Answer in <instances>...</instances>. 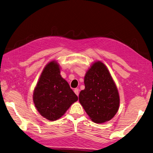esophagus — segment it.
Returning a JSON list of instances; mask_svg holds the SVG:
<instances>
[{"label": "esophagus", "mask_w": 153, "mask_h": 153, "mask_svg": "<svg viewBox=\"0 0 153 153\" xmlns=\"http://www.w3.org/2000/svg\"><path fill=\"white\" fill-rule=\"evenodd\" d=\"M74 92H75V94H76L77 96L79 95V89H78V88H75V89H74Z\"/></svg>", "instance_id": "1"}]
</instances>
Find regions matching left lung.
Segmentation results:
<instances>
[{"mask_svg": "<svg viewBox=\"0 0 153 153\" xmlns=\"http://www.w3.org/2000/svg\"><path fill=\"white\" fill-rule=\"evenodd\" d=\"M84 83L79 100L90 118L96 123L110 121L119 109L120 96L107 66L100 61L94 62L85 74Z\"/></svg>", "mask_w": 153, "mask_h": 153, "instance_id": "obj_1", "label": "left lung"}]
</instances>
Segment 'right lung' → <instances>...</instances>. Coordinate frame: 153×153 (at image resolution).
Masks as SVG:
<instances>
[{
    "label": "right lung",
    "mask_w": 153,
    "mask_h": 153,
    "mask_svg": "<svg viewBox=\"0 0 153 153\" xmlns=\"http://www.w3.org/2000/svg\"><path fill=\"white\" fill-rule=\"evenodd\" d=\"M78 100L68 82L60 74V66L52 61L43 69L33 94V101L37 111L50 121L63 116Z\"/></svg>",
    "instance_id": "add662e5"
}]
</instances>
